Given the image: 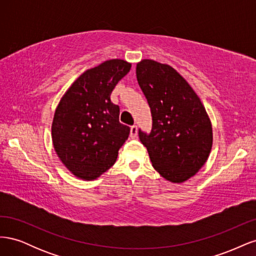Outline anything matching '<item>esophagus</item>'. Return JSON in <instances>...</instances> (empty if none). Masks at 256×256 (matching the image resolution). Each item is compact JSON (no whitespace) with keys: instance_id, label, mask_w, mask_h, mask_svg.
I'll use <instances>...</instances> for the list:
<instances>
[{"instance_id":"34e87169","label":"esophagus","mask_w":256,"mask_h":256,"mask_svg":"<svg viewBox=\"0 0 256 256\" xmlns=\"http://www.w3.org/2000/svg\"><path fill=\"white\" fill-rule=\"evenodd\" d=\"M138 136V127L136 126H131L130 128V136L131 138H136Z\"/></svg>"}]
</instances>
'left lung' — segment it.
<instances>
[{
  "instance_id": "left-lung-1",
  "label": "left lung",
  "mask_w": 256,
  "mask_h": 256,
  "mask_svg": "<svg viewBox=\"0 0 256 256\" xmlns=\"http://www.w3.org/2000/svg\"><path fill=\"white\" fill-rule=\"evenodd\" d=\"M136 79L148 102L152 128L138 130L154 168L166 180L182 184L207 161L212 146L210 118L190 84L173 67L154 60L136 64Z\"/></svg>"
}]
</instances>
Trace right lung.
<instances>
[{
  "instance_id": "1",
  "label": "right lung",
  "mask_w": 256,
  "mask_h": 256,
  "mask_svg": "<svg viewBox=\"0 0 256 256\" xmlns=\"http://www.w3.org/2000/svg\"><path fill=\"white\" fill-rule=\"evenodd\" d=\"M131 68L113 58L88 69L69 88L56 109L51 136L63 164L83 180H94L108 171L130 134L120 122V106L111 92Z\"/></svg>"
}]
</instances>
